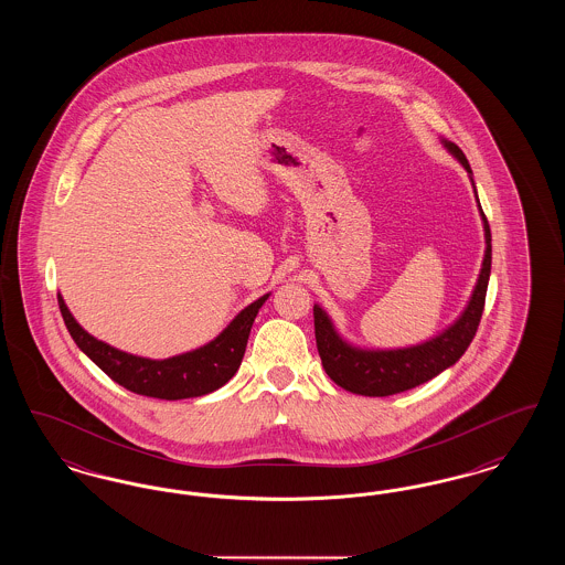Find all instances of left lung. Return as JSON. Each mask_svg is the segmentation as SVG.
I'll use <instances>...</instances> for the list:
<instances>
[{
  "label": "left lung",
  "mask_w": 565,
  "mask_h": 565,
  "mask_svg": "<svg viewBox=\"0 0 565 565\" xmlns=\"http://www.w3.org/2000/svg\"><path fill=\"white\" fill-rule=\"evenodd\" d=\"M443 143L457 161L466 167V171L472 173L470 162L456 143L447 139H443ZM481 215H483L487 249H484L483 269L479 275L475 295L470 298L461 318L436 339L415 348H406V350H358L348 345L337 334L332 322L318 305L313 307L316 343L322 358L323 371L339 387L362 396L401 394L430 381L431 376L443 373L463 355V351L468 350V345L472 343L477 328L483 318L484 296H487V284L491 273V231H489V222L484 217L483 210Z\"/></svg>",
  "instance_id": "obj_1"
}]
</instances>
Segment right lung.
<instances>
[{"label": "right lung", "instance_id": "add662e5", "mask_svg": "<svg viewBox=\"0 0 565 565\" xmlns=\"http://www.w3.org/2000/svg\"><path fill=\"white\" fill-rule=\"evenodd\" d=\"M56 298L63 322L67 326L72 339L111 381L139 396L182 401L210 394L222 387L228 379H233L237 369L242 366L254 318L258 316V309L269 295L247 305L242 313L228 323V328L205 348L167 360L137 358L131 353L114 350L104 341H97L74 320L61 295Z\"/></svg>", "mask_w": 565, "mask_h": 565}]
</instances>
